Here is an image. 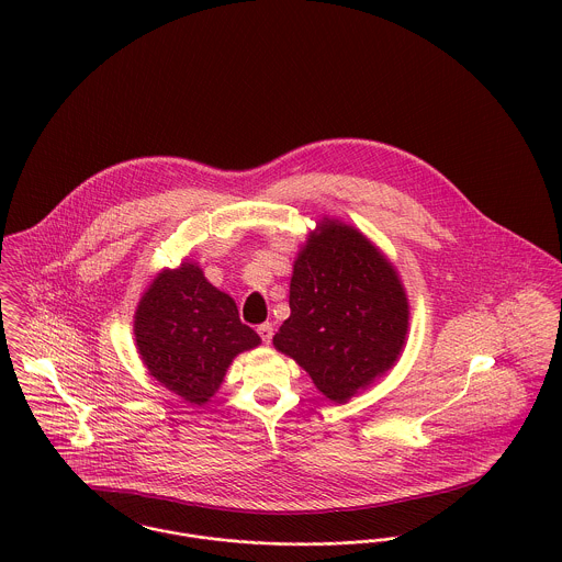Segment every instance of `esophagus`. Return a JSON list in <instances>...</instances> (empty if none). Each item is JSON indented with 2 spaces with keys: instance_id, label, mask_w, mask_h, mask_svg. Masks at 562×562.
<instances>
[{
  "instance_id": "34e87169",
  "label": "esophagus",
  "mask_w": 562,
  "mask_h": 562,
  "mask_svg": "<svg viewBox=\"0 0 562 562\" xmlns=\"http://www.w3.org/2000/svg\"><path fill=\"white\" fill-rule=\"evenodd\" d=\"M257 333H259V337H261V341H263V344H270V339H272V335H274V326H272V322H263V324H259V326H257Z\"/></svg>"
}]
</instances>
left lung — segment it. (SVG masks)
<instances>
[{
    "instance_id": "1",
    "label": "left lung",
    "mask_w": 562,
    "mask_h": 562,
    "mask_svg": "<svg viewBox=\"0 0 562 562\" xmlns=\"http://www.w3.org/2000/svg\"><path fill=\"white\" fill-rule=\"evenodd\" d=\"M318 229L294 261L290 318L272 341L328 401L346 402L398 359L408 303L394 266L357 229Z\"/></svg>"
}]
</instances>
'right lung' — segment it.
Returning <instances> with one entry per match:
<instances>
[{
    "label": "right lung",
    "mask_w": 562,
    "mask_h": 562,
    "mask_svg": "<svg viewBox=\"0 0 562 562\" xmlns=\"http://www.w3.org/2000/svg\"><path fill=\"white\" fill-rule=\"evenodd\" d=\"M134 333L151 376L194 404L210 401L232 359L259 344V335L241 324L234 299L194 263L154 281L136 310Z\"/></svg>",
    "instance_id": "add662e5"
}]
</instances>
